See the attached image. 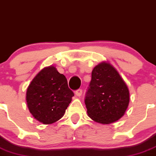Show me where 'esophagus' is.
Here are the masks:
<instances>
[{"label":"esophagus","instance_id":"obj_1","mask_svg":"<svg viewBox=\"0 0 156 156\" xmlns=\"http://www.w3.org/2000/svg\"><path fill=\"white\" fill-rule=\"evenodd\" d=\"M81 94H82V90L81 89H78L75 91V95L76 96H78V97H80V96L81 95Z\"/></svg>","mask_w":156,"mask_h":156}]
</instances>
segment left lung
Wrapping results in <instances>:
<instances>
[{
	"label": "left lung",
	"mask_w": 156,
	"mask_h": 156,
	"mask_svg": "<svg viewBox=\"0 0 156 156\" xmlns=\"http://www.w3.org/2000/svg\"><path fill=\"white\" fill-rule=\"evenodd\" d=\"M85 103L88 116L98 123H112L124 115L129 106V91L110 64L103 62L94 68Z\"/></svg>",
	"instance_id": "left-lung-1"
}]
</instances>
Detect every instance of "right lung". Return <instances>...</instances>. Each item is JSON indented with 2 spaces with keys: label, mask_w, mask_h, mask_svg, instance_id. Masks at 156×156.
<instances>
[{
  "label": "right lung",
  "mask_w": 156,
  "mask_h": 156,
  "mask_svg": "<svg viewBox=\"0 0 156 156\" xmlns=\"http://www.w3.org/2000/svg\"><path fill=\"white\" fill-rule=\"evenodd\" d=\"M73 96L65 75L50 66L41 70L32 80L27 89L26 100L34 119L49 125L64 115Z\"/></svg>",
  "instance_id": "right-lung-1"
}]
</instances>
